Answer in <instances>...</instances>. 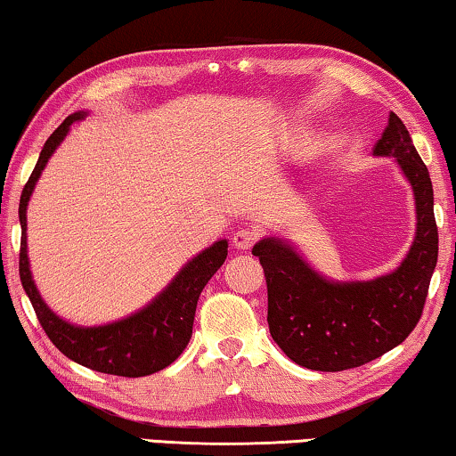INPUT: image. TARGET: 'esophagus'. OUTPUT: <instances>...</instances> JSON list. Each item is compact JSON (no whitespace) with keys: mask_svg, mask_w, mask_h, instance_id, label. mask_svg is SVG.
Masks as SVG:
<instances>
[{"mask_svg":"<svg viewBox=\"0 0 456 456\" xmlns=\"http://www.w3.org/2000/svg\"><path fill=\"white\" fill-rule=\"evenodd\" d=\"M257 240V233L254 229H237L231 241H233L235 249H249Z\"/></svg>","mask_w":456,"mask_h":456,"instance_id":"esophagus-1","label":"esophagus"}]
</instances>
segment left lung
Instances as JSON below:
<instances>
[{
    "mask_svg": "<svg viewBox=\"0 0 456 456\" xmlns=\"http://www.w3.org/2000/svg\"><path fill=\"white\" fill-rule=\"evenodd\" d=\"M372 153L395 158L416 200V237L395 270L372 281L338 282L319 274L282 237H264L251 249L268 284L270 336L305 369L362 366L402 344L422 317L438 262L430 174L395 112Z\"/></svg>",
    "mask_w": 456,
    "mask_h": 456,
    "instance_id": "obj_1",
    "label": "left lung"
}]
</instances>
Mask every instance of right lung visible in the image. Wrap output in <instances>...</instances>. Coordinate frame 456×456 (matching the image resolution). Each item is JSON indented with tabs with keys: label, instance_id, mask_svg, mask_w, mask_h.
<instances>
[{
	"label": "right lung",
	"instance_id": "obj_1",
	"mask_svg": "<svg viewBox=\"0 0 456 456\" xmlns=\"http://www.w3.org/2000/svg\"><path fill=\"white\" fill-rule=\"evenodd\" d=\"M87 117L86 110H79L61 122L57 131L46 139L40 158L34 166V172L26 182L20 196V281L28 295L40 325L51 342L73 362L87 369L106 372L117 377H145L166 369L178 358L192 338V323L196 303L202 289L223 266L227 257V240L215 241L213 246L200 251L192 260L182 266L174 281L145 307L134 311L118 322L84 328L61 319L40 297L37 284L32 281L28 243H26V210L34 192V186L43 174L51 155L69 133L73 122Z\"/></svg>",
	"mask_w": 456,
	"mask_h": 456
}]
</instances>
